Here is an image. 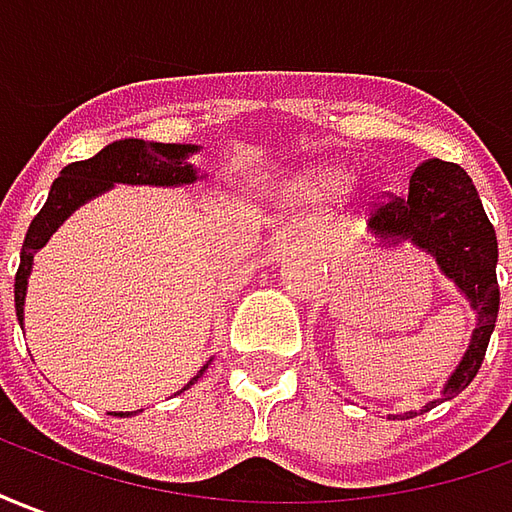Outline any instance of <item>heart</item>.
Returning a JSON list of instances; mask_svg holds the SVG:
<instances>
[{"label":"heart","mask_w":512,"mask_h":512,"mask_svg":"<svg viewBox=\"0 0 512 512\" xmlns=\"http://www.w3.org/2000/svg\"><path fill=\"white\" fill-rule=\"evenodd\" d=\"M343 186H345V178L343 175H337V172H334V175H329V178L323 181V189H343Z\"/></svg>","instance_id":"obj_1"}]
</instances>
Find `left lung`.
<instances>
[{"mask_svg": "<svg viewBox=\"0 0 512 512\" xmlns=\"http://www.w3.org/2000/svg\"><path fill=\"white\" fill-rule=\"evenodd\" d=\"M370 234L379 236L382 245L412 242L438 262L440 273L454 281V287L477 315V329L460 365L449 382L443 384L440 398L429 401V412L440 401H449L474 382L479 365L491 343L496 315H499V284L496 262L499 245L488 214L482 209L468 172L457 164L429 158L412 172L407 197H393L390 203L376 206L370 214ZM418 410L404 412V418L421 415Z\"/></svg>", "mask_w": 512, "mask_h": 512, "instance_id": "1", "label": "left lung"}]
</instances>
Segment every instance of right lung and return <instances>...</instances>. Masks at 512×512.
<instances>
[{
	"instance_id": "add662e5",
	"label": "right lung",
	"mask_w": 512,
	"mask_h": 512,
	"mask_svg": "<svg viewBox=\"0 0 512 512\" xmlns=\"http://www.w3.org/2000/svg\"><path fill=\"white\" fill-rule=\"evenodd\" d=\"M197 144H161L144 142V139H119V142L102 147L100 153L91 155L86 161H74L61 169L49 189L44 209L38 211L27 228L24 245H21V262L16 273V317L19 326H24V295H27V278L33 270V256L47 245V239L63 225V220L88 203L91 197H100L114 183H139V186H189L195 183L197 169L189 164V155L197 153ZM211 362V359H209ZM209 362L197 370V376L186 384H192L206 373ZM119 418L125 412H116ZM130 415V412H128Z\"/></svg>"
}]
</instances>
